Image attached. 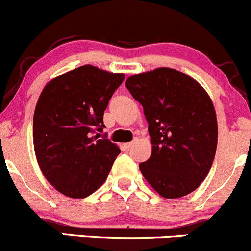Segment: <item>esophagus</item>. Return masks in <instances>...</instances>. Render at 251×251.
<instances>
[{
	"instance_id": "esophagus-1",
	"label": "esophagus",
	"mask_w": 251,
	"mask_h": 251,
	"mask_svg": "<svg viewBox=\"0 0 251 251\" xmlns=\"http://www.w3.org/2000/svg\"><path fill=\"white\" fill-rule=\"evenodd\" d=\"M134 143H135V142H129V143H126V144H124V148H126V149H130V148H132L133 145H134Z\"/></svg>"
}]
</instances>
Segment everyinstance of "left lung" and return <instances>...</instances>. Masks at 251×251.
I'll use <instances>...</instances> for the list:
<instances>
[{"label":"left lung","instance_id":"8db88e82","mask_svg":"<svg viewBox=\"0 0 251 251\" xmlns=\"http://www.w3.org/2000/svg\"><path fill=\"white\" fill-rule=\"evenodd\" d=\"M144 108L151 155L139 164L145 180L165 199H180L202 183L218 142L211 97L195 78L170 68L137 74L126 81Z\"/></svg>","mask_w":251,"mask_h":251}]
</instances>
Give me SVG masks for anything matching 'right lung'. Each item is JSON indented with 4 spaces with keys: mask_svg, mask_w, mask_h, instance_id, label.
Wrapping results in <instances>:
<instances>
[{
    "mask_svg": "<svg viewBox=\"0 0 251 251\" xmlns=\"http://www.w3.org/2000/svg\"><path fill=\"white\" fill-rule=\"evenodd\" d=\"M124 80L92 65H83L45 85L33 117V143L43 175L71 199H83L106 181L121 152L104 128L108 101Z\"/></svg>",
    "mask_w": 251,
    "mask_h": 251,
    "instance_id": "obj_1",
    "label": "right lung"
}]
</instances>
